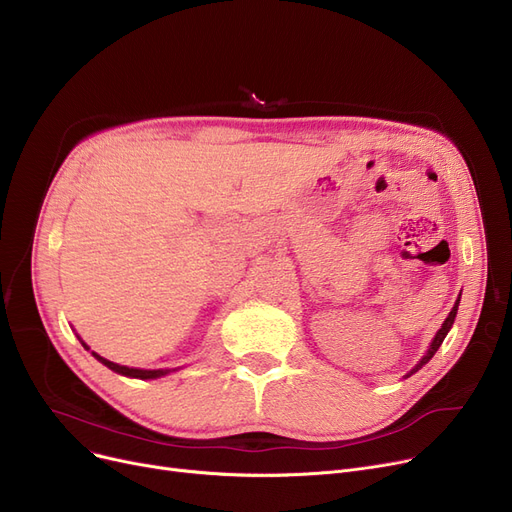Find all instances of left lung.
I'll list each match as a JSON object with an SVG mask.
<instances>
[{
    "label": "left lung",
    "mask_w": 512,
    "mask_h": 512,
    "mask_svg": "<svg viewBox=\"0 0 512 512\" xmlns=\"http://www.w3.org/2000/svg\"><path fill=\"white\" fill-rule=\"evenodd\" d=\"M459 301H461V297L459 299H456V303H454V307H452V311L448 313V317L444 319V324H442V328L438 330V334L434 336V340H432V344H429V348H427V353L423 355V359L411 369V373H407V378H409V375H413L415 371H419L429 359H432L434 355H436V351H438V348H440V344L444 342V338H446V334L450 332V328H452V324H454V317H456V311H459Z\"/></svg>",
    "instance_id": "1"
}]
</instances>
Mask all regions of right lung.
I'll return each instance as SVG.
<instances>
[{
  "label": "right lung",
  "mask_w": 512,
  "mask_h": 512,
  "mask_svg": "<svg viewBox=\"0 0 512 512\" xmlns=\"http://www.w3.org/2000/svg\"><path fill=\"white\" fill-rule=\"evenodd\" d=\"M80 340V338H78ZM83 342V340H80ZM83 346L87 348L89 351V346L83 342ZM93 357L99 361V363H103L105 367H110L112 371H116V373H120V375H126V378H139V380H155V378H161V375H168L170 371H176V369H137V367H126V365H118V363H114V361H107V359H103L101 355H97V353H93Z\"/></svg>",
  "instance_id": "1"
}]
</instances>
